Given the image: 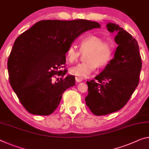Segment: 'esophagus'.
Returning <instances> with one entry per match:
<instances>
[{"label":"esophagus","mask_w":149,"mask_h":149,"mask_svg":"<svg viewBox=\"0 0 149 149\" xmlns=\"http://www.w3.org/2000/svg\"><path fill=\"white\" fill-rule=\"evenodd\" d=\"M82 80H83V79L82 78H80V77H75V81H76V82H81Z\"/></svg>","instance_id":"esophagus-1"}]
</instances>
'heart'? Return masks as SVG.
I'll list each match as a JSON object with an SVG mask.
<instances>
[{
	"label": "heart",
	"mask_w": 149,
	"mask_h": 149,
	"mask_svg": "<svg viewBox=\"0 0 149 149\" xmlns=\"http://www.w3.org/2000/svg\"><path fill=\"white\" fill-rule=\"evenodd\" d=\"M81 51L88 50L87 62L79 63L70 68L71 74L80 78L88 77L95 70L97 67L103 68L113 58L114 44L112 42L104 40V38L97 35H89L80 42ZM81 51L74 46H70L66 52V58L70 62H74L79 58Z\"/></svg>",
	"instance_id": "obj_1"
}]
</instances>
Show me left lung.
I'll list each match as a JSON object with an SVG mask.
<instances>
[{
  "mask_svg": "<svg viewBox=\"0 0 149 149\" xmlns=\"http://www.w3.org/2000/svg\"><path fill=\"white\" fill-rule=\"evenodd\" d=\"M109 31L117 32L114 58L102 72L87 81V107L97 116L117 111L124 107L139 85L142 60L137 42L119 25L107 24Z\"/></svg>",
  "mask_w": 149,
  "mask_h": 149,
  "instance_id": "left-lung-1",
  "label": "left lung"
}]
</instances>
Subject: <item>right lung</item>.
Returning <instances> with one entry per match:
<instances>
[{
  "mask_svg": "<svg viewBox=\"0 0 149 149\" xmlns=\"http://www.w3.org/2000/svg\"><path fill=\"white\" fill-rule=\"evenodd\" d=\"M99 23L87 20H41L21 34L8 59L9 81L21 104L30 113L49 115L62 94L75 84L74 75L64 77L65 54L73 41ZM60 80L54 82L56 76Z\"/></svg>",
  "mask_w": 149,
  "mask_h": 149,
  "instance_id": "1",
  "label": "right lung"
}]
</instances>
